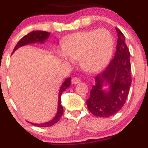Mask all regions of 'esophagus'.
Here are the masks:
<instances>
[{"label": "esophagus", "instance_id": "obj_1", "mask_svg": "<svg viewBox=\"0 0 148 148\" xmlns=\"http://www.w3.org/2000/svg\"><path fill=\"white\" fill-rule=\"evenodd\" d=\"M81 82V79L78 78V77H73L72 79H71V83L73 84H77L80 83Z\"/></svg>", "mask_w": 148, "mask_h": 148}]
</instances>
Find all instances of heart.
<instances>
[{"mask_svg": "<svg viewBox=\"0 0 148 148\" xmlns=\"http://www.w3.org/2000/svg\"><path fill=\"white\" fill-rule=\"evenodd\" d=\"M113 47V37L108 31H84L66 37L62 43V51L57 52V54L64 62L79 60L82 69L94 72L107 64Z\"/></svg>", "mask_w": 148, "mask_h": 148, "instance_id": "b5f03b06", "label": "heart"}]
</instances>
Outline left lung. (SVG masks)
Segmentation results:
<instances>
[{
    "label": "left lung",
    "instance_id": "obj_1",
    "mask_svg": "<svg viewBox=\"0 0 148 148\" xmlns=\"http://www.w3.org/2000/svg\"><path fill=\"white\" fill-rule=\"evenodd\" d=\"M114 57L105 69L95 78L86 104L89 111L96 116L108 118L122 108L128 96L131 85L130 52L125 44V36L119 29ZM109 85L106 91L102 88Z\"/></svg>",
    "mask_w": 148,
    "mask_h": 148
}]
</instances>
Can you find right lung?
I'll list each match as a JSON object with an SVG mask.
<instances>
[{"label": "right lung", "mask_w": 148, "mask_h": 148, "mask_svg": "<svg viewBox=\"0 0 148 148\" xmlns=\"http://www.w3.org/2000/svg\"><path fill=\"white\" fill-rule=\"evenodd\" d=\"M49 35H50L49 32H45V31H32V32L27 34V35H25V36L17 43L15 48H14L13 51H12V53H13L16 49H18L19 47H21L22 46L26 45L32 44V43L35 42L43 43L48 38ZM70 85H71V78H67L64 81V82L63 84L62 85L61 88H60V94H59L58 99V109H57V114H56L55 117H54L52 121H49V122L45 123L37 124L32 123H31V124H32L33 125H35V126L37 127H49L53 125L54 124L57 123L60 120V118L62 117L64 111L63 107H62L61 104V95L62 94V92H63L64 91H65Z\"/></svg>", "instance_id": "right-lung-1"}]
</instances>
